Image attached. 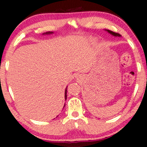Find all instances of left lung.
Segmentation results:
<instances>
[{"label": "left lung", "instance_id": "1", "mask_svg": "<svg viewBox=\"0 0 147 147\" xmlns=\"http://www.w3.org/2000/svg\"><path fill=\"white\" fill-rule=\"evenodd\" d=\"M106 31H107L108 33H110V34H111V35H112L113 36H116V37H120V36H121L119 33H115V32H113V31H110V30H106Z\"/></svg>", "mask_w": 147, "mask_h": 147}]
</instances>
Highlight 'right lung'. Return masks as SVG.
I'll list each match as a JSON object with an SVG mask.
<instances>
[{"mask_svg": "<svg viewBox=\"0 0 147 147\" xmlns=\"http://www.w3.org/2000/svg\"><path fill=\"white\" fill-rule=\"evenodd\" d=\"M52 33H53V32H50V31H49V32H46V33H43V35H44V34H46V35H48V34H52ZM67 88H66V89H65V100H66V99H67ZM64 106H65V105H64Z\"/></svg>", "mask_w": 147, "mask_h": 147, "instance_id": "add662e5", "label": "right lung"}]
</instances>
